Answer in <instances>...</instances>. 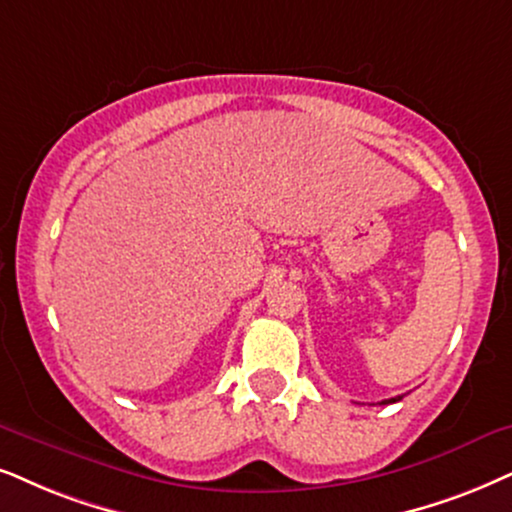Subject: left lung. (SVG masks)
I'll use <instances>...</instances> for the list:
<instances>
[{
	"mask_svg": "<svg viewBox=\"0 0 512 512\" xmlns=\"http://www.w3.org/2000/svg\"><path fill=\"white\" fill-rule=\"evenodd\" d=\"M399 399H401V397H392V399H385V401H383V404H394V401H399Z\"/></svg>",
	"mask_w": 512,
	"mask_h": 512,
	"instance_id": "left-lung-1",
	"label": "left lung"
}]
</instances>
